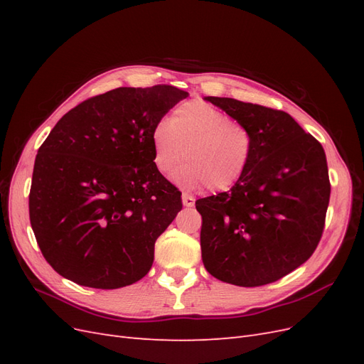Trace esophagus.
<instances>
[{"instance_id": "1", "label": "esophagus", "mask_w": 364, "mask_h": 364, "mask_svg": "<svg viewBox=\"0 0 364 364\" xmlns=\"http://www.w3.org/2000/svg\"><path fill=\"white\" fill-rule=\"evenodd\" d=\"M182 202H183L185 206H194V203H196L194 197L190 193H186V191L182 193Z\"/></svg>"}]
</instances>
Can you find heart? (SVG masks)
I'll return each instance as SVG.
<instances>
[{
    "instance_id": "1",
    "label": "heart",
    "mask_w": 364,
    "mask_h": 364,
    "mask_svg": "<svg viewBox=\"0 0 364 364\" xmlns=\"http://www.w3.org/2000/svg\"><path fill=\"white\" fill-rule=\"evenodd\" d=\"M156 168L168 176L179 162L174 182L183 188L208 186L226 191L243 178L253 151L250 130L203 100H190L174 109L170 119L151 129Z\"/></svg>"
}]
</instances>
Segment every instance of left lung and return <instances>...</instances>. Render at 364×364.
Returning <instances> with one entry per match:
<instances>
[{
	"label": "left lung",
	"mask_w": 364,
	"mask_h": 364,
	"mask_svg": "<svg viewBox=\"0 0 364 364\" xmlns=\"http://www.w3.org/2000/svg\"><path fill=\"white\" fill-rule=\"evenodd\" d=\"M205 100L250 130L253 151L232 188L196 202L203 266L240 287L274 282L310 258L322 238L331 194L323 147L284 111Z\"/></svg>",
	"instance_id": "8db88e82"
}]
</instances>
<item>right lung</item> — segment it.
<instances>
[{"label": "right lung", "mask_w": 364, "mask_h": 364, "mask_svg": "<svg viewBox=\"0 0 364 364\" xmlns=\"http://www.w3.org/2000/svg\"><path fill=\"white\" fill-rule=\"evenodd\" d=\"M186 95L171 85L117 87L77 105L42 142L30 223L63 278L112 290L149 273L155 241L182 209L155 165L151 129Z\"/></svg>", "instance_id": "obj_1"}]
</instances>
